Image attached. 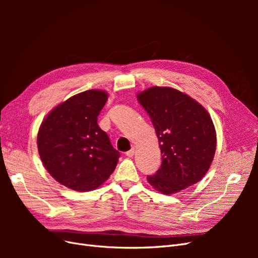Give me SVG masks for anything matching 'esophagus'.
Listing matches in <instances>:
<instances>
[{"mask_svg":"<svg viewBox=\"0 0 258 258\" xmlns=\"http://www.w3.org/2000/svg\"><path fill=\"white\" fill-rule=\"evenodd\" d=\"M135 153H136V147L134 146L131 148V150L129 151V152H127L126 153V155L128 156V157H134V155H135Z\"/></svg>","mask_w":258,"mask_h":258,"instance_id":"34e87169","label":"esophagus"}]
</instances>
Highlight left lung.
Segmentation results:
<instances>
[{"mask_svg":"<svg viewBox=\"0 0 258 258\" xmlns=\"http://www.w3.org/2000/svg\"><path fill=\"white\" fill-rule=\"evenodd\" d=\"M150 115L162 155L161 167L147 176L154 188L172 195L206 175L216 151V131L198 101L171 87L154 86L137 95Z\"/></svg>","mask_w":258,"mask_h":258,"instance_id":"1","label":"left lung"}]
</instances>
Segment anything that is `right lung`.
Returning a JSON list of instances; mask_svg holds the SVG:
<instances>
[{"mask_svg":"<svg viewBox=\"0 0 258 258\" xmlns=\"http://www.w3.org/2000/svg\"><path fill=\"white\" fill-rule=\"evenodd\" d=\"M108 93L90 89L61 102L45 117L37 148L48 173L70 189H97L114 172L119 152L98 126Z\"/></svg>","mask_w":258,"mask_h":258,"instance_id":"obj_1","label":"right lung"}]
</instances>
